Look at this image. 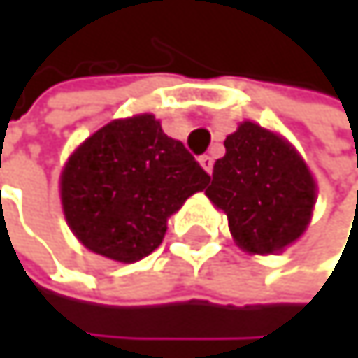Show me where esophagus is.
Instances as JSON below:
<instances>
[{
    "mask_svg": "<svg viewBox=\"0 0 358 358\" xmlns=\"http://www.w3.org/2000/svg\"><path fill=\"white\" fill-rule=\"evenodd\" d=\"M199 165L206 169V171H213V165H215V161H213V157H208V155H203V157H199Z\"/></svg>",
    "mask_w": 358,
    "mask_h": 358,
    "instance_id": "esophagus-1",
    "label": "esophagus"
}]
</instances>
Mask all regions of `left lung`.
Segmentation results:
<instances>
[{
    "label": "left lung",
    "instance_id": "1",
    "mask_svg": "<svg viewBox=\"0 0 358 358\" xmlns=\"http://www.w3.org/2000/svg\"><path fill=\"white\" fill-rule=\"evenodd\" d=\"M210 201L227 215L229 231L249 253H275L305 231L315 185L296 150L279 135L243 122L215 163Z\"/></svg>",
    "mask_w": 358,
    "mask_h": 358
}]
</instances>
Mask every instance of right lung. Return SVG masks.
<instances>
[{
	"mask_svg": "<svg viewBox=\"0 0 358 358\" xmlns=\"http://www.w3.org/2000/svg\"><path fill=\"white\" fill-rule=\"evenodd\" d=\"M210 176L155 115L113 120L85 139L62 171V206L94 253L137 262L167 231V217Z\"/></svg>",
	"mask_w": 358,
	"mask_h": 358,
	"instance_id": "obj_1",
	"label": "right lung"
}]
</instances>
